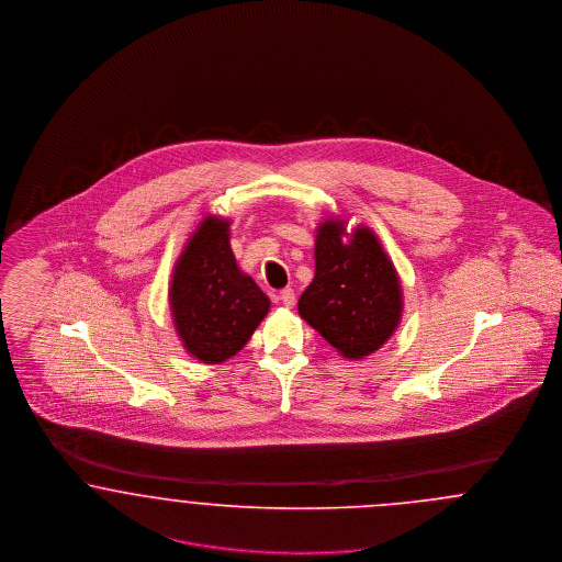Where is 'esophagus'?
Here are the masks:
<instances>
[{
  "mask_svg": "<svg viewBox=\"0 0 562 562\" xmlns=\"http://www.w3.org/2000/svg\"><path fill=\"white\" fill-rule=\"evenodd\" d=\"M279 300L288 306V308H292L293 304H295V293H293V290H281V293H279Z\"/></svg>",
  "mask_w": 562,
  "mask_h": 562,
  "instance_id": "esophagus-1",
  "label": "esophagus"
}]
</instances>
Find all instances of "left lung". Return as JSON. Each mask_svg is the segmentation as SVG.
I'll return each mask as SVG.
<instances>
[{
	"instance_id": "8db88e82",
	"label": "left lung",
	"mask_w": 562,
	"mask_h": 562,
	"mask_svg": "<svg viewBox=\"0 0 562 562\" xmlns=\"http://www.w3.org/2000/svg\"><path fill=\"white\" fill-rule=\"evenodd\" d=\"M342 222L318 226L315 279L297 311L348 359H361L392 336L401 317V288L375 235L357 228L342 244Z\"/></svg>"
}]
</instances>
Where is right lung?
<instances>
[{"mask_svg": "<svg viewBox=\"0 0 562 562\" xmlns=\"http://www.w3.org/2000/svg\"><path fill=\"white\" fill-rule=\"evenodd\" d=\"M176 329L205 363L237 355L269 313V297L244 274L228 245V222L207 218L182 251L170 290Z\"/></svg>", "mask_w": 562, "mask_h": 562, "instance_id": "obj_1", "label": "right lung"}]
</instances>
